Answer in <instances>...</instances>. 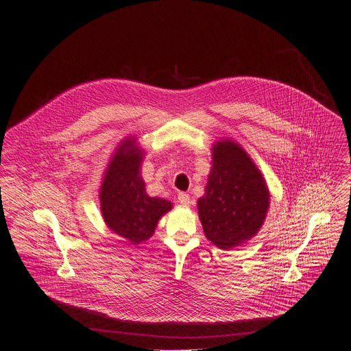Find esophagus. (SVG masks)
<instances>
[{
	"mask_svg": "<svg viewBox=\"0 0 351 351\" xmlns=\"http://www.w3.org/2000/svg\"><path fill=\"white\" fill-rule=\"evenodd\" d=\"M178 202H179L183 207H189L190 203H191V198H190V195L186 194V193H179V194H178Z\"/></svg>",
	"mask_w": 351,
	"mask_h": 351,
	"instance_id": "1",
	"label": "esophagus"
}]
</instances>
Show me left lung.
<instances>
[{
  "instance_id": "left-lung-1",
  "label": "left lung",
  "mask_w": 351,
  "mask_h": 351,
  "mask_svg": "<svg viewBox=\"0 0 351 351\" xmlns=\"http://www.w3.org/2000/svg\"><path fill=\"white\" fill-rule=\"evenodd\" d=\"M211 171L197 210L206 237L222 250L252 240L269 208V189L245 149L230 138L211 147Z\"/></svg>"
}]
</instances>
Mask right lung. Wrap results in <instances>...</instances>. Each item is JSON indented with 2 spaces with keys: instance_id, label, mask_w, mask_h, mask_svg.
<instances>
[{
  "instance_id": "add662e5",
  "label": "right lung",
  "mask_w": 351,
  "mask_h": 351,
  "mask_svg": "<svg viewBox=\"0 0 351 351\" xmlns=\"http://www.w3.org/2000/svg\"><path fill=\"white\" fill-rule=\"evenodd\" d=\"M144 156L133 136L123 138L111 156L98 190L106 225L130 244L147 241L154 234L158 221L173 207L169 199L145 193L140 172Z\"/></svg>"
}]
</instances>
